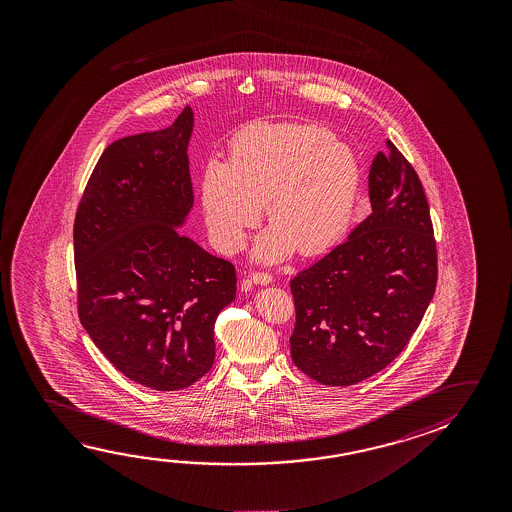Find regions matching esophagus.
<instances>
[{
	"label": "esophagus",
	"mask_w": 512,
	"mask_h": 512,
	"mask_svg": "<svg viewBox=\"0 0 512 512\" xmlns=\"http://www.w3.org/2000/svg\"><path fill=\"white\" fill-rule=\"evenodd\" d=\"M250 280H252L253 284L268 285L273 282V277L269 273H264V271H253L252 275H250Z\"/></svg>",
	"instance_id": "1"
}]
</instances>
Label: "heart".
Segmentation results:
<instances>
[{
	"label": "heart",
	"instance_id": "heart-1",
	"mask_svg": "<svg viewBox=\"0 0 512 512\" xmlns=\"http://www.w3.org/2000/svg\"><path fill=\"white\" fill-rule=\"evenodd\" d=\"M359 187V160L327 128L260 121L234 135L227 164H207L202 205L223 252L243 246L266 205L271 228L260 235L255 255L280 260L296 250L310 257L344 234Z\"/></svg>",
	"mask_w": 512,
	"mask_h": 512
}]
</instances>
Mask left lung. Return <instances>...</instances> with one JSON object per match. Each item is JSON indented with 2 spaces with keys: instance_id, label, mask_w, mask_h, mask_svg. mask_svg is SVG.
Wrapping results in <instances>:
<instances>
[{
  "instance_id": "obj_1",
  "label": "left lung",
  "mask_w": 512,
  "mask_h": 512,
  "mask_svg": "<svg viewBox=\"0 0 512 512\" xmlns=\"http://www.w3.org/2000/svg\"><path fill=\"white\" fill-rule=\"evenodd\" d=\"M369 169L373 212L344 243L291 280V357L323 386H353L389 366L436 293L427 196L391 141Z\"/></svg>"
}]
</instances>
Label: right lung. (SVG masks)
<instances>
[{
	"mask_svg": "<svg viewBox=\"0 0 512 512\" xmlns=\"http://www.w3.org/2000/svg\"><path fill=\"white\" fill-rule=\"evenodd\" d=\"M187 105L175 123L101 153L75 216L82 327L125 377L155 391L193 386L212 368L214 323L235 300L234 264L178 225L193 207Z\"/></svg>",
	"mask_w": 512,
	"mask_h": 512,
	"instance_id": "obj_1",
	"label": "right lung"
}]
</instances>
